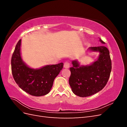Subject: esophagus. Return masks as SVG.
Instances as JSON below:
<instances>
[{
    "label": "esophagus",
    "mask_w": 127,
    "mask_h": 127,
    "mask_svg": "<svg viewBox=\"0 0 127 127\" xmlns=\"http://www.w3.org/2000/svg\"><path fill=\"white\" fill-rule=\"evenodd\" d=\"M64 67L65 68H69L70 67V63H69L68 61H66V62L64 63Z\"/></svg>",
    "instance_id": "obj_1"
}]
</instances>
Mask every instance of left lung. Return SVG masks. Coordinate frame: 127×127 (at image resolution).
<instances>
[{"label": "left lung", "mask_w": 127, "mask_h": 127, "mask_svg": "<svg viewBox=\"0 0 127 127\" xmlns=\"http://www.w3.org/2000/svg\"><path fill=\"white\" fill-rule=\"evenodd\" d=\"M99 41L105 44L101 39ZM90 51L99 52L96 61L88 66H81L78 61H72L69 83L75 95L87 97L96 94L105 87L109 79L112 63L109 50L104 46L90 47Z\"/></svg>", "instance_id": "8db88e82"}]
</instances>
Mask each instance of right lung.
<instances>
[{
  "label": "right lung",
  "instance_id": "right-lung-1",
  "mask_svg": "<svg viewBox=\"0 0 127 127\" xmlns=\"http://www.w3.org/2000/svg\"><path fill=\"white\" fill-rule=\"evenodd\" d=\"M21 40L15 47L11 60V71L15 82L28 94L41 96L48 94L53 81L63 68L64 64L47 65L39 69L28 67L21 55Z\"/></svg>",
  "mask_w": 127,
  "mask_h": 127
}]
</instances>
